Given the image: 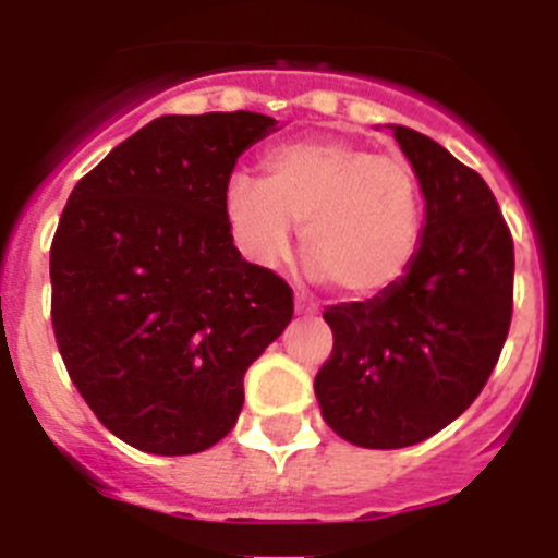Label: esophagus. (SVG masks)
Segmentation results:
<instances>
[{"instance_id": "esophagus-1", "label": "esophagus", "mask_w": 558, "mask_h": 558, "mask_svg": "<svg viewBox=\"0 0 558 558\" xmlns=\"http://www.w3.org/2000/svg\"><path fill=\"white\" fill-rule=\"evenodd\" d=\"M295 313H299V315H315V313H318V304H315L307 293H295Z\"/></svg>"}]
</instances>
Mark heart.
Listing matches in <instances>:
<instances>
[{
	"label": "heart",
	"mask_w": 558,
	"mask_h": 558,
	"mask_svg": "<svg viewBox=\"0 0 558 558\" xmlns=\"http://www.w3.org/2000/svg\"><path fill=\"white\" fill-rule=\"evenodd\" d=\"M226 218L236 243L259 265L290 248V223L302 226L310 274L349 299L397 288L422 240V186L402 156L349 140H302L265 156V181L234 175Z\"/></svg>",
	"instance_id": "heart-1"
}]
</instances>
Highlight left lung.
<instances>
[{
    "label": "left lung",
    "instance_id": "left-lung-1",
    "mask_svg": "<svg viewBox=\"0 0 558 558\" xmlns=\"http://www.w3.org/2000/svg\"><path fill=\"white\" fill-rule=\"evenodd\" d=\"M427 201L397 288L324 310L332 354L315 374L340 438L397 450L461 416L495 372L514 310V240L489 184L425 133L391 125Z\"/></svg>",
    "mask_w": 558,
    "mask_h": 558
}]
</instances>
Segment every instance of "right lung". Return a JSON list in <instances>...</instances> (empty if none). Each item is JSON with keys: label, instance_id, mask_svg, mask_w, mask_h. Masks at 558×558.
<instances>
[{"label": "right lung", "instance_id": "1", "mask_svg": "<svg viewBox=\"0 0 558 558\" xmlns=\"http://www.w3.org/2000/svg\"><path fill=\"white\" fill-rule=\"evenodd\" d=\"M276 122L167 113L69 195L49 248L52 329L69 377L136 450L192 456L229 436L243 377L293 318L282 276L245 263L226 186Z\"/></svg>", "mask_w": 558, "mask_h": 558}]
</instances>
